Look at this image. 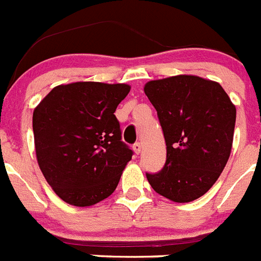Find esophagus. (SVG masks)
Returning <instances> with one entry per match:
<instances>
[{
    "mask_svg": "<svg viewBox=\"0 0 261 261\" xmlns=\"http://www.w3.org/2000/svg\"><path fill=\"white\" fill-rule=\"evenodd\" d=\"M141 144H140V142H136L135 145H133V151H135L136 154H140L141 153Z\"/></svg>",
    "mask_w": 261,
    "mask_h": 261,
    "instance_id": "1",
    "label": "esophagus"
}]
</instances>
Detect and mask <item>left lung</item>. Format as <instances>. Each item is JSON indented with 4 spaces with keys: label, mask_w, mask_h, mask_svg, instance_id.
I'll return each instance as SVG.
<instances>
[{
    "label": "left lung",
    "mask_w": 261,
    "mask_h": 261,
    "mask_svg": "<svg viewBox=\"0 0 261 261\" xmlns=\"http://www.w3.org/2000/svg\"><path fill=\"white\" fill-rule=\"evenodd\" d=\"M166 141V163L146 172L153 190L175 202H190L208 192L230 156L237 110L220 84L196 75L147 82Z\"/></svg>",
    "instance_id": "obj_1"
}]
</instances>
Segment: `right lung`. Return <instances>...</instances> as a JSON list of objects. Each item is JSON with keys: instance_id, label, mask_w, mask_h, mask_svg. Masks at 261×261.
I'll list each match as a JSON object with an SVG mask.
<instances>
[{"instance_id": "add662e5", "label": "right lung", "mask_w": 261, "mask_h": 261, "mask_svg": "<svg viewBox=\"0 0 261 261\" xmlns=\"http://www.w3.org/2000/svg\"><path fill=\"white\" fill-rule=\"evenodd\" d=\"M124 84L75 82L57 86L34 110L39 167L60 199L90 206L116 190L133 151L121 141L115 111Z\"/></svg>"}]
</instances>
